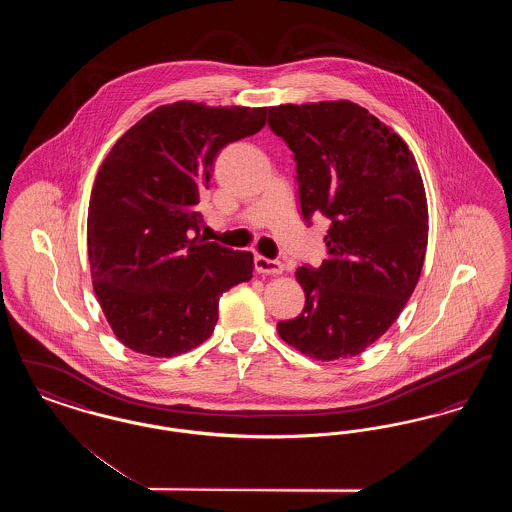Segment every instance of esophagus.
<instances>
[{
  "instance_id": "1",
  "label": "esophagus",
  "mask_w": 512,
  "mask_h": 512,
  "mask_svg": "<svg viewBox=\"0 0 512 512\" xmlns=\"http://www.w3.org/2000/svg\"><path fill=\"white\" fill-rule=\"evenodd\" d=\"M255 270L261 272V274H282V263L280 261H274V259H267V257H261L257 255L255 257Z\"/></svg>"
}]
</instances>
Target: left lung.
<instances>
[{"instance_id": "left-lung-1", "label": "left lung", "mask_w": 512, "mask_h": 512, "mask_svg": "<svg viewBox=\"0 0 512 512\" xmlns=\"http://www.w3.org/2000/svg\"><path fill=\"white\" fill-rule=\"evenodd\" d=\"M268 126L293 151L303 219L330 222L322 265L295 272L305 307L278 334L318 361L357 357L418 282L428 244L422 176L401 136L345 99L268 107Z\"/></svg>"}]
</instances>
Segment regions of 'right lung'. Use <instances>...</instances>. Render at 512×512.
<instances>
[{
    "label": "right lung",
    "instance_id": "obj_1",
    "mask_svg": "<svg viewBox=\"0 0 512 512\" xmlns=\"http://www.w3.org/2000/svg\"><path fill=\"white\" fill-rule=\"evenodd\" d=\"M267 107L176 101L126 130L99 169L88 259L101 311L136 353L174 357L207 340L220 295L251 280L253 255L199 236V197L220 149L257 134Z\"/></svg>",
    "mask_w": 512,
    "mask_h": 512
}]
</instances>
